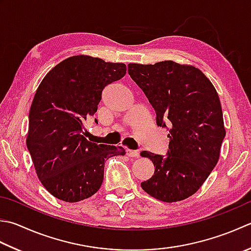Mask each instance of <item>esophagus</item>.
Returning a JSON list of instances; mask_svg holds the SVG:
<instances>
[{
	"mask_svg": "<svg viewBox=\"0 0 251 251\" xmlns=\"http://www.w3.org/2000/svg\"><path fill=\"white\" fill-rule=\"evenodd\" d=\"M126 154L130 156V158H138L139 156V152L137 150H130V149H127L126 150Z\"/></svg>",
	"mask_w": 251,
	"mask_h": 251,
	"instance_id": "1",
	"label": "esophagus"
}]
</instances>
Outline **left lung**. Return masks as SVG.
I'll return each mask as SVG.
<instances>
[{
	"label": "left lung",
	"instance_id": "left-lung-1",
	"mask_svg": "<svg viewBox=\"0 0 251 251\" xmlns=\"http://www.w3.org/2000/svg\"><path fill=\"white\" fill-rule=\"evenodd\" d=\"M128 74L154 109L156 125L170 126L168 154L140 153L155 168L141 188L163 202L188 198L217 165L226 134L218 92L198 68L173 61L130 63Z\"/></svg>",
	"mask_w": 251,
	"mask_h": 251
}]
</instances>
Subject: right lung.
Returning <instances> with one entry per match:
<instances>
[{"label":"right lung","mask_w":251,"mask_h":251,"mask_svg":"<svg viewBox=\"0 0 251 251\" xmlns=\"http://www.w3.org/2000/svg\"><path fill=\"white\" fill-rule=\"evenodd\" d=\"M123 63L75 55L43 78L29 111L27 148L41 184L54 197L78 202L100 189L104 162L122 147L83 137V122L98 110L104 87L125 76Z\"/></svg>","instance_id":"1"}]
</instances>
